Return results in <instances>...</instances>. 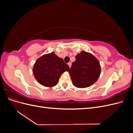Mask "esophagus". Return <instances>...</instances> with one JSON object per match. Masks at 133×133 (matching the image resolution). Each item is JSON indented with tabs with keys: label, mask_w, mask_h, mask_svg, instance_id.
Returning a JSON list of instances; mask_svg holds the SVG:
<instances>
[{
	"label": "esophagus",
	"mask_w": 133,
	"mask_h": 133,
	"mask_svg": "<svg viewBox=\"0 0 133 133\" xmlns=\"http://www.w3.org/2000/svg\"><path fill=\"white\" fill-rule=\"evenodd\" d=\"M68 65H69V68H70L71 66V62H69V63H68Z\"/></svg>",
	"instance_id": "1"
}]
</instances>
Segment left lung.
<instances>
[{"instance_id": "1", "label": "left lung", "mask_w": 133, "mask_h": 133, "mask_svg": "<svg viewBox=\"0 0 133 133\" xmlns=\"http://www.w3.org/2000/svg\"><path fill=\"white\" fill-rule=\"evenodd\" d=\"M73 85L80 88L94 84L99 77L101 68L98 59L91 54L82 51L75 57L69 70Z\"/></svg>"}]
</instances>
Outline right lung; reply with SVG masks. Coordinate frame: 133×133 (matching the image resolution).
Wrapping results in <instances>:
<instances>
[{"instance_id": "1", "label": "right lung", "mask_w": 133, "mask_h": 133, "mask_svg": "<svg viewBox=\"0 0 133 133\" xmlns=\"http://www.w3.org/2000/svg\"><path fill=\"white\" fill-rule=\"evenodd\" d=\"M69 70V66L63 59L52 52L37 60L33 71L39 83L45 87H53L58 84L60 75Z\"/></svg>"}]
</instances>
